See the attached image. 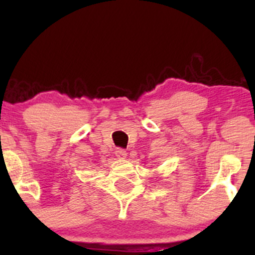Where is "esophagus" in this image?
Here are the masks:
<instances>
[{
	"label": "esophagus",
	"mask_w": 255,
	"mask_h": 255,
	"mask_svg": "<svg viewBox=\"0 0 255 255\" xmlns=\"http://www.w3.org/2000/svg\"><path fill=\"white\" fill-rule=\"evenodd\" d=\"M116 156L117 158H120V159H124V158H127V151H125V149H123V148H117L116 149Z\"/></svg>",
	"instance_id": "34e87169"
}]
</instances>
